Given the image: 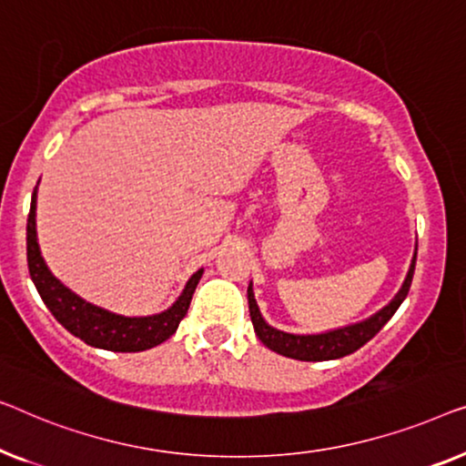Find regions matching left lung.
I'll return each mask as SVG.
<instances>
[{"instance_id":"1","label":"left lung","mask_w":466,"mask_h":466,"mask_svg":"<svg viewBox=\"0 0 466 466\" xmlns=\"http://www.w3.org/2000/svg\"><path fill=\"white\" fill-rule=\"evenodd\" d=\"M414 268H416V258L411 261V268L408 272V279H405V283L401 287V291H399L395 299H392L386 308H382L378 314H373L371 319L363 320V323L344 327V329H336L329 333H320V336H293V333L279 331L274 329V327L266 325V320L261 319L259 314L258 304H255L251 285H248L247 298H248V312H251L253 329L261 339V344L268 346V349L274 352H279V355L298 359V361H329V359L346 357L350 355V352L361 349L363 344L370 342V339L376 336L386 323H389L392 314L397 312V308L401 306V301L408 298L411 279H414Z\"/></svg>"}]
</instances>
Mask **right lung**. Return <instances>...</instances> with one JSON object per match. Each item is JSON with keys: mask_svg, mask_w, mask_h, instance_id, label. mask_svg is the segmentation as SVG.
Listing matches in <instances>:
<instances>
[{"mask_svg": "<svg viewBox=\"0 0 466 466\" xmlns=\"http://www.w3.org/2000/svg\"><path fill=\"white\" fill-rule=\"evenodd\" d=\"M27 264L37 293L42 296L44 304L48 306V310L55 314L58 323L74 333L76 338L95 346V349L114 352L147 350L173 336L181 323V319L187 314L196 285H198L202 277V270L196 272L187 280L179 299L167 312L154 314V317H120V314L107 312L103 308L88 304V301L77 298L67 287L58 283L50 274L48 266L44 264L42 255H39L35 238V189L27 218Z\"/></svg>", "mask_w": 466, "mask_h": 466, "instance_id": "obj_1", "label": "right lung"}]
</instances>
